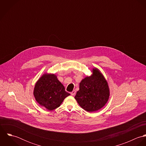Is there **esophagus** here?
<instances>
[{
    "mask_svg": "<svg viewBox=\"0 0 146 146\" xmlns=\"http://www.w3.org/2000/svg\"><path fill=\"white\" fill-rule=\"evenodd\" d=\"M71 94L72 96H74V95L76 94V90H74L71 93Z\"/></svg>",
    "mask_w": 146,
    "mask_h": 146,
    "instance_id": "1",
    "label": "esophagus"
}]
</instances>
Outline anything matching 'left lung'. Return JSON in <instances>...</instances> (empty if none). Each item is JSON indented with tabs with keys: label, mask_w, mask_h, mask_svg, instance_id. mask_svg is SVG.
<instances>
[{
	"label": "left lung",
	"mask_w": 146,
	"mask_h": 146,
	"mask_svg": "<svg viewBox=\"0 0 146 146\" xmlns=\"http://www.w3.org/2000/svg\"><path fill=\"white\" fill-rule=\"evenodd\" d=\"M92 74L79 84L75 98L80 106L88 112H95L107 104L110 97L108 83L101 71L93 68Z\"/></svg>",
	"instance_id": "left-lung-1"
}]
</instances>
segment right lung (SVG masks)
Instances as JSON below:
<instances>
[{"instance_id":"right-lung-1","label":"right lung","mask_w":146,"mask_h":146,"mask_svg":"<svg viewBox=\"0 0 146 146\" xmlns=\"http://www.w3.org/2000/svg\"><path fill=\"white\" fill-rule=\"evenodd\" d=\"M34 96L36 102L49 111L53 110L70 95L54 74H44L35 85Z\"/></svg>"}]
</instances>
